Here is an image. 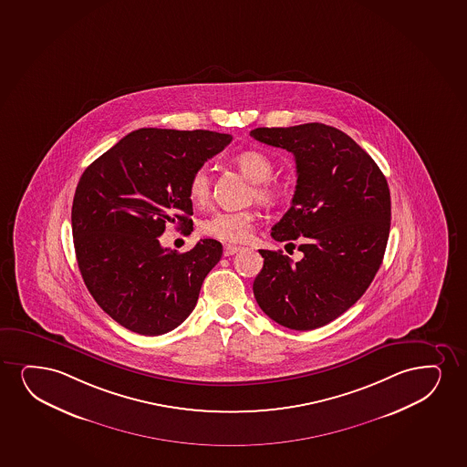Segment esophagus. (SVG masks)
Returning <instances> with one entry per match:
<instances>
[{"label":"esophagus","mask_w":467,"mask_h":467,"mask_svg":"<svg viewBox=\"0 0 467 467\" xmlns=\"http://www.w3.org/2000/svg\"><path fill=\"white\" fill-rule=\"evenodd\" d=\"M242 246H236V244H225L224 255L225 257H231V255L236 254L242 251Z\"/></svg>","instance_id":"obj_1"}]
</instances>
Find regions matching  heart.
I'll return each instance as SVG.
<instances>
[{"label": "heart", "mask_w": 467, "mask_h": 467, "mask_svg": "<svg viewBox=\"0 0 467 467\" xmlns=\"http://www.w3.org/2000/svg\"><path fill=\"white\" fill-rule=\"evenodd\" d=\"M235 166L244 177L254 183L253 195L262 205H273L281 197L279 184L270 180L273 173V162L266 154L248 150L236 154L234 158ZM189 201L195 207H205L212 197V178L207 167H199L192 171L188 183ZM254 225V214L251 212H216L203 219L201 231L205 235L221 240V242H244Z\"/></svg>", "instance_id": "1"}]
</instances>
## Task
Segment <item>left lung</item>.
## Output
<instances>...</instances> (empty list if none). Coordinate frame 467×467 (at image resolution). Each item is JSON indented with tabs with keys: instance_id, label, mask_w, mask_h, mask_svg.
<instances>
[{
	"instance_id": "left-lung-1",
	"label": "left lung",
	"mask_w": 467,
	"mask_h": 467,
	"mask_svg": "<svg viewBox=\"0 0 467 467\" xmlns=\"http://www.w3.org/2000/svg\"><path fill=\"white\" fill-rule=\"evenodd\" d=\"M255 140L296 156L292 207L273 225L276 242L298 240L300 262L259 249L253 284L260 309L290 330H314L367 292L384 259L391 202L384 173L343 130L322 123L257 128Z\"/></svg>"
}]
</instances>
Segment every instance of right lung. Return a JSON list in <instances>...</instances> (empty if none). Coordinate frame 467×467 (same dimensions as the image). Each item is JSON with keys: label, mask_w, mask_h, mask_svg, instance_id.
<instances>
[{"label": "right lung", "mask_w": 467, "mask_h": 467, "mask_svg": "<svg viewBox=\"0 0 467 467\" xmlns=\"http://www.w3.org/2000/svg\"><path fill=\"white\" fill-rule=\"evenodd\" d=\"M231 142V134L213 130L143 128L83 171L71 213L78 270L124 328L158 337L192 313L223 244L205 238L178 254L160 236L167 223L192 224L189 178Z\"/></svg>", "instance_id": "right-lung-1"}]
</instances>
